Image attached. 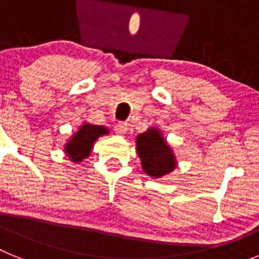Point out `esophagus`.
I'll return each instance as SVG.
<instances>
[{
	"label": "esophagus",
	"instance_id": "obj_1",
	"mask_svg": "<svg viewBox=\"0 0 259 259\" xmlns=\"http://www.w3.org/2000/svg\"><path fill=\"white\" fill-rule=\"evenodd\" d=\"M116 135H124L128 131V123H118L114 128Z\"/></svg>",
	"mask_w": 259,
	"mask_h": 259
}]
</instances>
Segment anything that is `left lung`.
<instances>
[{
    "label": "left lung",
    "instance_id": "left-lung-1",
    "mask_svg": "<svg viewBox=\"0 0 259 259\" xmlns=\"http://www.w3.org/2000/svg\"><path fill=\"white\" fill-rule=\"evenodd\" d=\"M136 149L143 170L152 178L158 179L175 170V155L158 128H148L144 134L139 135Z\"/></svg>",
    "mask_w": 259,
    "mask_h": 259
}]
</instances>
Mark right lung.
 <instances>
[{
  "mask_svg": "<svg viewBox=\"0 0 259 259\" xmlns=\"http://www.w3.org/2000/svg\"><path fill=\"white\" fill-rule=\"evenodd\" d=\"M109 130L104 125H93L84 123L80 125L76 134L71 136L65 145V153L74 163H79L84 158L89 157L92 152L93 144L100 136L109 134Z\"/></svg>",
  "mask_w": 259,
  "mask_h": 259,
  "instance_id": "1",
  "label": "right lung"
}]
</instances>
